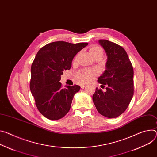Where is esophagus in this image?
Segmentation results:
<instances>
[{"mask_svg": "<svg viewBox=\"0 0 157 157\" xmlns=\"http://www.w3.org/2000/svg\"><path fill=\"white\" fill-rule=\"evenodd\" d=\"M80 86L81 88H84V87L86 86V84H80Z\"/></svg>", "mask_w": 157, "mask_h": 157, "instance_id": "esophagus-1", "label": "esophagus"}]
</instances>
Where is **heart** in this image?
<instances>
[{
    "label": "heart",
    "mask_w": 157,
    "mask_h": 157,
    "mask_svg": "<svg viewBox=\"0 0 157 157\" xmlns=\"http://www.w3.org/2000/svg\"><path fill=\"white\" fill-rule=\"evenodd\" d=\"M90 53L93 56L98 53L103 54V49L99 46H93L90 49ZM98 75V71L95 69H84L79 71L75 76L77 79L81 82H87L91 81Z\"/></svg>",
    "instance_id": "heart-1"
}]
</instances>
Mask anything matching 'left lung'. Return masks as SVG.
<instances>
[{
	"instance_id": "left-lung-1",
	"label": "left lung",
	"mask_w": 157,
	"mask_h": 157,
	"mask_svg": "<svg viewBox=\"0 0 157 157\" xmlns=\"http://www.w3.org/2000/svg\"><path fill=\"white\" fill-rule=\"evenodd\" d=\"M99 42L105 50L108 59L106 70L98 78V82L107 87L106 92L96 88L93 101L101 115L114 118L126 109L133 96V68L121 46L106 39L99 40Z\"/></svg>"
}]
</instances>
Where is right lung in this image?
I'll use <instances>...</instances> for the list:
<instances>
[{"label": "right lung", "mask_w": 157, "mask_h": 157, "mask_svg": "<svg viewBox=\"0 0 157 157\" xmlns=\"http://www.w3.org/2000/svg\"><path fill=\"white\" fill-rule=\"evenodd\" d=\"M88 44L57 41L37 52L31 69L30 90L38 110L48 119H61L69 111L74 95L81 88L75 84L63 88L61 76L64 70L71 69L75 55Z\"/></svg>", "instance_id": "add662e5"}]
</instances>
